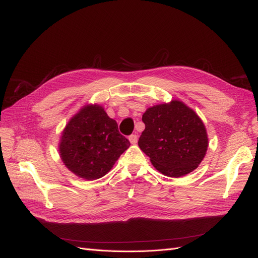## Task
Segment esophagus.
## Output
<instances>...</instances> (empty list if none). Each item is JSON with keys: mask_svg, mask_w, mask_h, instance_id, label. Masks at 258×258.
Returning a JSON list of instances; mask_svg holds the SVG:
<instances>
[{"mask_svg": "<svg viewBox=\"0 0 258 258\" xmlns=\"http://www.w3.org/2000/svg\"><path fill=\"white\" fill-rule=\"evenodd\" d=\"M129 141L131 144H136L138 142V136L137 135L129 136Z\"/></svg>", "mask_w": 258, "mask_h": 258, "instance_id": "obj_1", "label": "esophagus"}]
</instances>
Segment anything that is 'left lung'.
I'll list each match as a JSON object with an SVG mask.
<instances>
[{
    "mask_svg": "<svg viewBox=\"0 0 258 258\" xmlns=\"http://www.w3.org/2000/svg\"><path fill=\"white\" fill-rule=\"evenodd\" d=\"M139 146L162 174L179 177L196 169L208 148L205 124L181 101L147 108Z\"/></svg>",
    "mask_w": 258,
    "mask_h": 258,
    "instance_id": "1",
    "label": "left lung"
}]
</instances>
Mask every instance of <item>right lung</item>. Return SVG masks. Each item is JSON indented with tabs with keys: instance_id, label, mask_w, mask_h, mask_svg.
<instances>
[{
	"instance_id": "1",
	"label": "right lung",
	"mask_w": 258,
	"mask_h": 258,
	"mask_svg": "<svg viewBox=\"0 0 258 258\" xmlns=\"http://www.w3.org/2000/svg\"><path fill=\"white\" fill-rule=\"evenodd\" d=\"M129 146L102 106L88 105L67 124L59 151L69 170L91 181L105 175Z\"/></svg>"
}]
</instances>
